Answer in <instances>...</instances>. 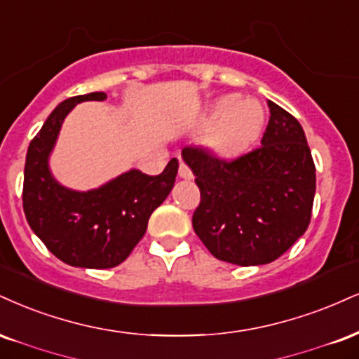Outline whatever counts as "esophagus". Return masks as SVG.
Returning a JSON list of instances; mask_svg holds the SVG:
<instances>
[{"mask_svg": "<svg viewBox=\"0 0 359 359\" xmlns=\"http://www.w3.org/2000/svg\"><path fill=\"white\" fill-rule=\"evenodd\" d=\"M179 177H182V179H187V180H191L192 179V170L191 168H189V165L187 163H184V162H180V165H179Z\"/></svg>", "mask_w": 359, "mask_h": 359, "instance_id": "1", "label": "esophagus"}]
</instances>
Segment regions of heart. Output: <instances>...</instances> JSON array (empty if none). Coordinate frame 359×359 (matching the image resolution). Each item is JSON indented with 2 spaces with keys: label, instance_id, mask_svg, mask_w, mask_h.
<instances>
[{
  "label": "heart",
  "instance_id": "1",
  "mask_svg": "<svg viewBox=\"0 0 359 359\" xmlns=\"http://www.w3.org/2000/svg\"><path fill=\"white\" fill-rule=\"evenodd\" d=\"M209 120L214 123L209 144L217 152L231 155L241 152L256 138L264 122V110L254 98L229 95L212 107Z\"/></svg>",
  "mask_w": 359,
  "mask_h": 359
}]
</instances>
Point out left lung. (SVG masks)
<instances>
[{
	"instance_id": "left-lung-1",
	"label": "left lung",
	"mask_w": 359,
	"mask_h": 359,
	"mask_svg": "<svg viewBox=\"0 0 359 359\" xmlns=\"http://www.w3.org/2000/svg\"><path fill=\"white\" fill-rule=\"evenodd\" d=\"M267 107L257 149L232 161L196 145L182 150L201 191L194 231L214 257L237 266L276 261L311 222L316 167L304 130L274 102Z\"/></svg>"
}]
</instances>
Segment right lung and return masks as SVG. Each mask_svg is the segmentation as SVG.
<instances>
[{
    "label": "right lung",
    "instance_id": "right-lung-1",
    "mask_svg": "<svg viewBox=\"0 0 359 359\" xmlns=\"http://www.w3.org/2000/svg\"><path fill=\"white\" fill-rule=\"evenodd\" d=\"M105 98L103 92H93L60 103L29 144L25 163L23 210L29 227L60 261L88 269H109L128 257L150 215L170 194L179 168V161L172 158L162 174L128 170L88 192L56 182L48 155L65 116L76 103Z\"/></svg>",
    "mask_w": 359,
    "mask_h": 359
}]
</instances>
